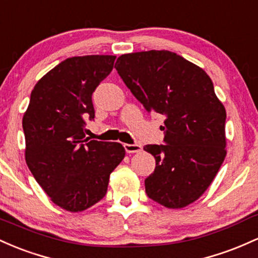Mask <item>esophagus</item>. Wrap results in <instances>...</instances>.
<instances>
[{
    "mask_svg": "<svg viewBox=\"0 0 258 258\" xmlns=\"http://www.w3.org/2000/svg\"><path fill=\"white\" fill-rule=\"evenodd\" d=\"M126 153H139L143 151V147L139 144H124Z\"/></svg>",
    "mask_w": 258,
    "mask_h": 258,
    "instance_id": "1",
    "label": "esophagus"
}]
</instances>
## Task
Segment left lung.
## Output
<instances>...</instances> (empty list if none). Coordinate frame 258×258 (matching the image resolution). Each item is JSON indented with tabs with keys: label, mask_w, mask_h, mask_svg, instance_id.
I'll list each match as a JSON object with an SVG mask.
<instances>
[{
	"label": "left lung",
	"mask_w": 258,
	"mask_h": 258,
	"mask_svg": "<svg viewBox=\"0 0 258 258\" xmlns=\"http://www.w3.org/2000/svg\"><path fill=\"white\" fill-rule=\"evenodd\" d=\"M114 68L147 112L166 117V145H146L156 160L145 179L147 196L162 206L192 204L213 181L225 155V108L206 72L170 51L121 54Z\"/></svg>",
	"instance_id": "8db88e82"
}]
</instances>
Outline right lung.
<instances>
[{"label":"right lung","mask_w":258,"mask_h":258,"mask_svg":"<svg viewBox=\"0 0 258 258\" xmlns=\"http://www.w3.org/2000/svg\"><path fill=\"white\" fill-rule=\"evenodd\" d=\"M115 56L72 57L45 74L23 117L25 161L51 201L82 212L105 198L109 174L125 156L119 143L85 139L94 119L92 92L112 72Z\"/></svg>","instance_id":"right-lung-1"}]
</instances>
